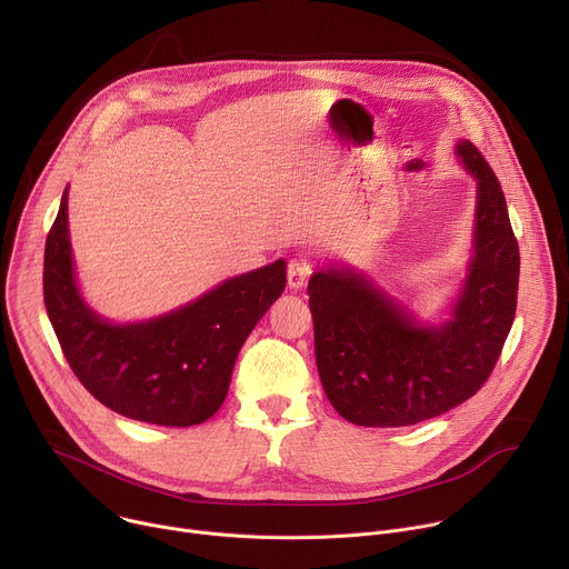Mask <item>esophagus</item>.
Segmentation results:
<instances>
[{
	"label": "esophagus",
	"mask_w": 569,
	"mask_h": 569,
	"mask_svg": "<svg viewBox=\"0 0 569 569\" xmlns=\"http://www.w3.org/2000/svg\"><path fill=\"white\" fill-rule=\"evenodd\" d=\"M311 266H308L306 261H297V258H292V261L288 263V286L292 290H301L308 279H311Z\"/></svg>",
	"instance_id": "esophagus-1"
}]
</instances>
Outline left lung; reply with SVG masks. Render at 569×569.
<instances>
[{
    "instance_id": "obj_1",
    "label": "left lung",
    "mask_w": 569,
    "mask_h": 569,
    "mask_svg": "<svg viewBox=\"0 0 569 569\" xmlns=\"http://www.w3.org/2000/svg\"><path fill=\"white\" fill-rule=\"evenodd\" d=\"M456 153L477 179V213L468 279L451 320L420 325L351 268L320 270L308 281L322 388L351 425L410 427L470 399L512 327L520 249L506 197L470 140H460Z\"/></svg>"
}]
</instances>
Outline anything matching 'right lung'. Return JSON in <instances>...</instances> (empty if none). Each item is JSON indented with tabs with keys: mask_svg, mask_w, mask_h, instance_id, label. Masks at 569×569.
<instances>
[{
	"mask_svg": "<svg viewBox=\"0 0 569 569\" xmlns=\"http://www.w3.org/2000/svg\"><path fill=\"white\" fill-rule=\"evenodd\" d=\"M286 288V263L227 279L177 311L111 325L83 301L68 233V188L44 242L51 327L83 388L124 418L192 427L222 406L240 347Z\"/></svg>",
	"mask_w": 569,
	"mask_h": 569,
	"instance_id": "1",
	"label": "right lung"
}]
</instances>
